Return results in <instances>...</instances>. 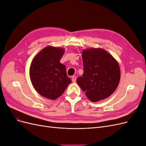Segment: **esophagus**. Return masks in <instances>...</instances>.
I'll return each instance as SVG.
<instances>
[{
	"label": "esophagus",
	"instance_id": "esophagus-1",
	"mask_svg": "<svg viewBox=\"0 0 146 146\" xmlns=\"http://www.w3.org/2000/svg\"><path fill=\"white\" fill-rule=\"evenodd\" d=\"M76 79H77V77L76 76H72V82L73 83H75L76 82Z\"/></svg>",
	"mask_w": 146,
	"mask_h": 146
}]
</instances>
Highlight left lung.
I'll list each match as a JSON object with an SVG mask.
<instances>
[{"instance_id":"8db88e82","label":"left lung","mask_w":146,"mask_h":146,"mask_svg":"<svg viewBox=\"0 0 146 146\" xmlns=\"http://www.w3.org/2000/svg\"><path fill=\"white\" fill-rule=\"evenodd\" d=\"M84 72L77 78L81 89L91 102L108 98L120 82L121 70L117 60L101 48H90L82 52Z\"/></svg>"}]
</instances>
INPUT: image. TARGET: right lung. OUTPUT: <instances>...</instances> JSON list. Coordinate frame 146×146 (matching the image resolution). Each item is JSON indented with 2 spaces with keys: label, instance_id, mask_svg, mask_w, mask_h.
Masks as SVG:
<instances>
[{
  "label": "right lung",
  "instance_id": "add662e5",
  "mask_svg": "<svg viewBox=\"0 0 146 146\" xmlns=\"http://www.w3.org/2000/svg\"><path fill=\"white\" fill-rule=\"evenodd\" d=\"M64 48L48 46L35 56L30 67V78L35 90L41 96L55 100L63 94L71 80L66 66L60 61Z\"/></svg>",
  "mask_w": 146,
  "mask_h": 146
}]
</instances>
